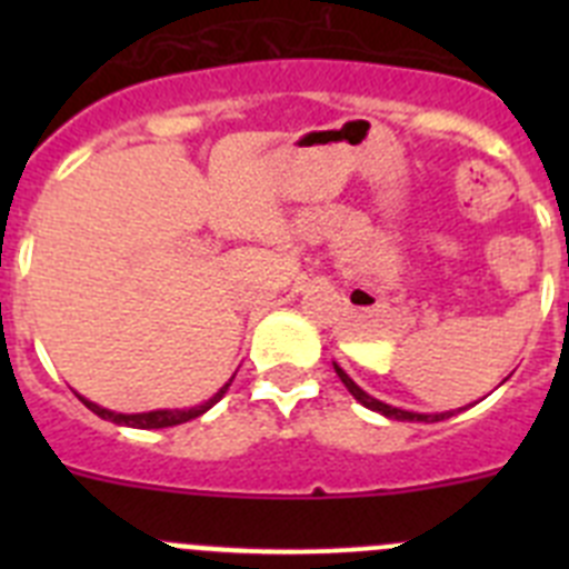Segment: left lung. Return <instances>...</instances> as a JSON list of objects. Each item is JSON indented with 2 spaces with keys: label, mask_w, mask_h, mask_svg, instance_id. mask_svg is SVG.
Wrapping results in <instances>:
<instances>
[{
  "label": "left lung",
  "mask_w": 569,
  "mask_h": 569,
  "mask_svg": "<svg viewBox=\"0 0 569 569\" xmlns=\"http://www.w3.org/2000/svg\"><path fill=\"white\" fill-rule=\"evenodd\" d=\"M333 367H336V376H339V379H341V385H345L347 390H350V396H353V399L359 401V405H365L367 410H376V413L387 416V419H399V421H441V419H450V416L456 413V410H447V413H413V410H401V407L385 405V401H379V399H373V396H370V393H365V390H361V387L356 385V381L350 379V376H347L339 365H333Z\"/></svg>",
  "instance_id": "left-lung-1"
}]
</instances>
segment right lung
<instances>
[{
	"label": "right lung",
	"instance_id": "right-lung-1",
	"mask_svg": "<svg viewBox=\"0 0 569 569\" xmlns=\"http://www.w3.org/2000/svg\"><path fill=\"white\" fill-rule=\"evenodd\" d=\"M233 381V379H230ZM230 381L224 387H219V393L210 396L208 401H202V405L196 407H188V410H150V413H113V410H108V407H99L93 405V401H88L84 396H79V401H82L88 410H93V413L99 416V419H108L113 421V425H124V427H139V430H159V427H176V425H184V421L196 419V416L208 413L210 407L216 405V401L222 399L224 393H228Z\"/></svg>",
	"mask_w": 569,
	"mask_h": 569
}]
</instances>
